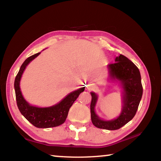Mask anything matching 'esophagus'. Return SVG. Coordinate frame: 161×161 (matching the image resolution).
<instances>
[{"label": "esophagus", "instance_id": "1", "mask_svg": "<svg viewBox=\"0 0 161 161\" xmlns=\"http://www.w3.org/2000/svg\"><path fill=\"white\" fill-rule=\"evenodd\" d=\"M93 88H94L93 84H88V86H87V89H89V90H90V89H92Z\"/></svg>", "mask_w": 161, "mask_h": 161}]
</instances>
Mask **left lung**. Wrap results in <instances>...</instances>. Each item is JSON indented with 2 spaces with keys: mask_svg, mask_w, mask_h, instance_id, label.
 I'll return each instance as SVG.
<instances>
[{
  "mask_svg": "<svg viewBox=\"0 0 161 161\" xmlns=\"http://www.w3.org/2000/svg\"><path fill=\"white\" fill-rule=\"evenodd\" d=\"M108 77L111 80H119L123 89V107L121 114L115 119L104 121L95 113L97 95L91 92L90 104L92 124L99 129L117 130L129 122L137 111L143 94V86L138 68L126 57L120 54L114 63L108 64Z\"/></svg>",
  "mask_w": 161,
  "mask_h": 161,
  "instance_id": "1",
  "label": "left lung"
}]
</instances>
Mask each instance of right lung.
I'll return each mask as SVG.
<instances>
[{
    "label": "right lung",
    "instance_id": "add662e5",
    "mask_svg": "<svg viewBox=\"0 0 161 161\" xmlns=\"http://www.w3.org/2000/svg\"><path fill=\"white\" fill-rule=\"evenodd\" d=\"M40 53L35 54L27 58L16 75L14 82L16 102L19 111L25 118L33 126L41 129H47L58 126L66 120L68 112L73 103L77 99L79 95L84 91L85 87H81L71 92L65 97L60 102L50 107L40 108L32 106L26 102L22 95L20 88V81L24 70L32 59L39 55Z\"/></svg>",
    "mask_w": 161,
    "mask_h": 161
}]
</instances>
